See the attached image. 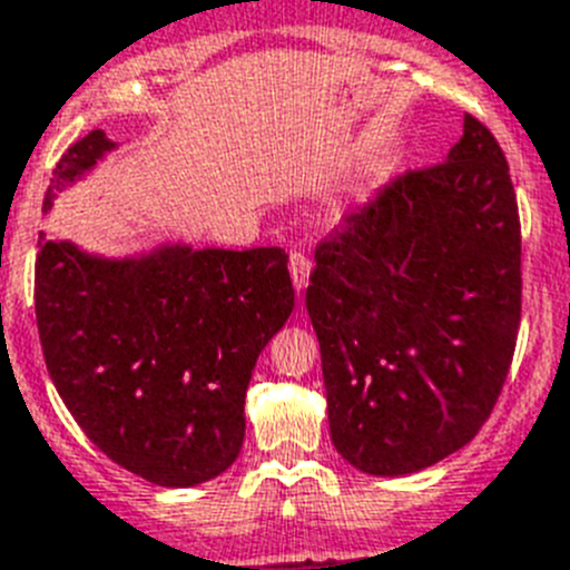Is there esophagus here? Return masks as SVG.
<instances>
[{"label": "esophagus", "instance_id": "obj_1", "mask_svg": "<svg viewBox=\"0 0 570 570\" xmlns=\"http://www.w3.org/2000/svg\"><path fill=\"white\" fill-rule=\"evenodd\" d=\"M309 269H312V261L309 255L304 253V249H292L289 255V275H292V284H295V289H306V284H309Z\"/></svg>", "mask_w": 570, "mask_h": 570}]
</instances>
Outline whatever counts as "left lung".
Listing matches in <instances>:
<instances>
[{
  "instance_id": "left-lung-1",
  "label": "left lung",
  "mask_w": 570,
  "mask_h": 570,
  "mask_svg": "<svg viewBox=\"0 0 570 570\" xmlns=\"http://www.w3.org/2000/svg\"><path fill=\"white\" fill-rule=\"evenodd\" d=\"M520 255L509 161L474 116L445 161L394 178L317 244L306 312L343 460L412 474L483 429L514 357Z\"/></svg>"
}]
</instances>
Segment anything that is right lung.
<instances>
[{"instance_id": "1", "label": "right lung", "mask_w": 570, "mask_h": 570, "mask_svg": "<svg viewBox=\"0 0 570 570\" xmlns=\"http://www.w3.org/2000/svg\"><path fill=\"white\" fill-rule=\"evenodd\" d=\"M112 150L87 132L56 164L42 213ZM281 247H164L105 261L39 235L36 326L50 381L112 463L156 485L213 480L244 443L255 361L295 306Z\"/></svg>"}]
</instances>
